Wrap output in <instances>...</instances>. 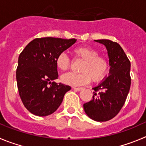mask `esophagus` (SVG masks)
Masks as SVG:
<instances>
[{
    "mask_svg": "<svg viewBox=\"0 0 146 146\" xmlns=\"http://www.w3.org/2000/svg\"><path fill=\"white\" fill-rule=\"evenodd\" d=\"M73 88L74 90H76V91H81V90L83 89L82 87H73Z\"/></svg>",
    "mask_w": 146,
    "mask_h": 146,
    "instance_id": "esophagus-1",
    "label": "esophagus"
}]
</instances>
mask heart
Returning <instances> with one entry per match:
<instances>
[{
    "label": "heart",
    "instance_id": "obj_1",
    "mask_svg": "<svg viewBox=\"0 0 146 146\" xmlns=\"http://www.w3.org/2000/svg\"><path fill=\"white\" fill-rule=\"evenodd\" d=\"M73 54L78 60H82L79 68V73H70L62 76V81L71 86H82L88 84L93 80L98 82L104 78L110 68V63L104 55L98 54L95 49L86 46L77 47L73 50ZM70 60L65 53L58 54L55 59L57 68L66 71L70 67Z\"/></svg>",
    "mask_w": 146,
    "mask_h": 146
}]
</instances>
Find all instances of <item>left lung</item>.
I'll return each mask as SVG.
<instances>
[{
  "instance_id": "obj_1",
  "label": "left lung",
  "mask_w": 146,
  "mask_h": 146,
  "mask_svg": "<svg viewBox=\"0 0 146 146\" xmlns=\"http://www.w3.org/2000/svg\"><path fill=\"white\" fill-rule=\"evenodd\" d=\"M94 41L107 47L110 75L93 88L92 99L84 104V109L91 119L106 122L116 116L125 104L131 84L130 62L117 42L109 39Z\"/></svg>"
}]
</instances>
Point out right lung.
Returning <instances> with one entry per match:
<instances>
[{"label": "right lung", "instance_id": "1", "mask_svg": "<svg viewBox=\"0 0 146 146\" xmlns=\"http://www.w3.org/2000/svg\"><path fill=\"white\" fill-rule=\"evenodd\" d=\"M76 42V39L36 38L20 53L16 69L19 94L24 107L35 115L54 112L71 88L54 81L58 78L55 59Z\"/></svg>", "mask_w": 146, "mask_h": 146}]
</instances>
